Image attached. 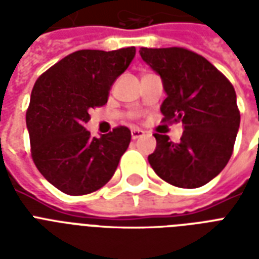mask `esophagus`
<instances>
[{
    "instance_id": "obj_1",
    "label": "esophagus",
    "mask_w": 259,
    "mask_h": 259,
    "mask_svg": "<svg viewBox=\"0 0 259 259\" xmlns=\"http://www.w3.org/2000/svg\"><path fill=\"white\" fill-rule=\"evenodd\" d=\"M144 134H145V132H144V130L136 129V127H134V129H132V138H133V140H138V138H141Z\"/></svg>"
}]
</instances>
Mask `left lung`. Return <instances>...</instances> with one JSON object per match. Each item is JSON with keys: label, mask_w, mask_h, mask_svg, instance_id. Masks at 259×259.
Returning a JSON list of instances; mask_svg holds the SVG:
<instances>
[{"label": "left lung", "mask_w": 259, "mask_h": 259, "mask_svg": "<svg viewBox=\"0 0 259 259\" xmlns=\"http://www.w3.org/2000/svg\"><path fill=\"white\" fill-rule=\"evenodd\" d=\"M142 60L162 80L166 98L164 121L181 122L180 142L154 134L157 146L149 164L164 181L180 188H199L223 170L233 154L241 114L229 79L192 51L141 48Z\"/></svg>", "instance_id": "left-lung-1"}]
</instances>
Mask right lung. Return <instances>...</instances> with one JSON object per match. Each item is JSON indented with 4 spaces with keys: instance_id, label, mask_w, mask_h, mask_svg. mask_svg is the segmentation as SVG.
I'll list each match as a JSON object with an SVG mask.
<instances>
[{
    "instance_id": "add662e5",
    "label": "right lung",
    "mask_w": 259,
    "mask_h": 259,
    "mask_svg": "<svg viewBox=\"0 0 259 259\" xmlns=\"http://www.w3.org/2000/svg\"><path fill=\"white\" fill-rule=\"evenodd\" d=\"M136 56V48L82 50L68 55L34 83L28 111L34 165L51 184L72 196L102 188L113 177L132 133L125 126L99 138L84 123L107 103L109 91Z\"/></svg>"
}]
</instances>
